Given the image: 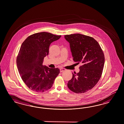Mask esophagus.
Wrapping results in <instances>:
<instances>
[{
	"label": "esophagus",
	"instance_id": "obj_1",
	"mask_svg": "<svg viewBox=\"0 0 124 124\" xmlns=\"http://www.w3.org/2000/svg\"><path fill=\"white\" fill-rule=\"evenodd\" d=\"M60 72H63L65 71H66V69H63V68H61L60 69Z\"/></svg>",
	"mask_w": 124,
	"mask_h": 124
}]
</instances>
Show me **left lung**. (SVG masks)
I'll return each instance as SVG.
<instances>
[{
  "label": "left lung",
  "mask_w": 124,
  "mask_h": 124,
  "mask_svg": "<svg viewBox=\"0 0 124 124\" xmlns=\"http://www.w3.org/2000/svg\"><path fill=\"white\" fill-rule=\"evenodd\" d=\"M64 37L70 44L74 62L82 64L78 73H72L68 86L74 93H85L94 87L101 78L105 62L103 52L92 37L79 33Z\"/></svg>",
  "instance_id": "left-lung-1"
}]
</instances>
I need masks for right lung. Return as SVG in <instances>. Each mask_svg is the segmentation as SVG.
Returning <instances> with one entry per match:
<instances>
[{
  "instance_id": "right-lung-1",
  "label": "right lung",
  "mask_w": 124,
  "mask_h": 124,
  "mask_svg": "<svg viewBox=\"0 0 124 124\" xmlns=\"http://www.w3.org/2000/svg\"><path fill=\"white\" fill-rule=\"evenodd\" d=\"M61 37L50 32L36 33L28 36L21 46L16 58L17 69L23 82L34 92H43L51 89L60 73L59 69L49 68L43 62L48 55L51 43Z\"/></svg>"
}]
</instances>
